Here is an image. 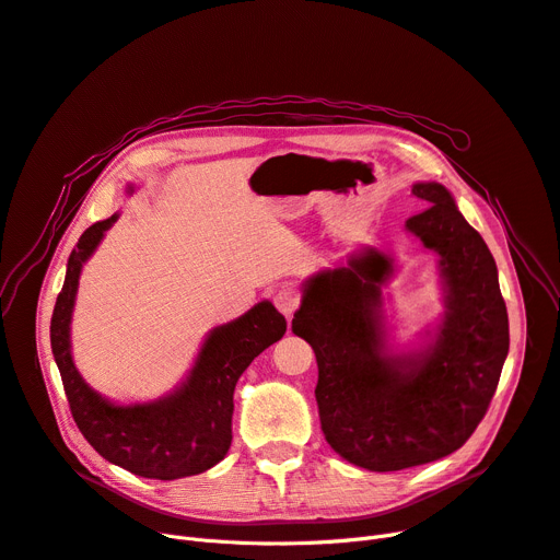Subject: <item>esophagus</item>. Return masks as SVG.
<instances>
[{"instance_id":"1","label":"esophagus","mask_w":560,"mask_h":560,"mask_svg":"<svg viewBox=\"0 0 560 560\" xmlns=\"http://www.w3.org/2000/svg\"><path fill=\"white\" fill-rule=\"evenodd\" d=\"M273 303L282 312V315L289 319L299 310V305H301V294L296 292L294 287H282V289H278V292L273 294Z\"/></svg>"}]
</instances>
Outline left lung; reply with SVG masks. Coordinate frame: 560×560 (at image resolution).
<instances>
[{
    "label": "left lung",
    "instance_id": "left-lung-1",
    "mask_svg": "<svg viewBox=\"0 0 560 560\" xmlns=\"http://www.w3.org/2000/svg\"><path fill=\"white\" fill-rule=\"evenodd\" d=\"M428 209L407 232L436 253L443 317L418 351L388 345L382 287L390 255L363 248L303 284L292 330L317 355L319 420L330 448L368 471L436 462L476 432L497 393L510 332L497 261L448 188L413 184Z\"/></svg>",
    "mask_w": 560,
    "mask_h": 560
}]
</instances>
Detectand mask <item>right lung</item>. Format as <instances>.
I'll return each mask as SVG.
<instances>
[{
  "label": "right lung",
  "mask_w": 560,
  "mask_h": 560,
  "mask_svg": "<svg viewBox=\"0 0 560 560\" xmlns=\"http://www.w3.org/2000/svg\"><path fill=\"white\" fill-rule=\"evenodd\" d=\"M136 188L128 186L126 192ZM119 213L89 228L66 264V280L55 303L50 345L78 430L92 448L126 471L176 480L209 471L232 445L234 388L255 358L278 342L287 322L271 301H261L238 319L215 326L199 349L186 382L165 397L115 405L78 372L71 353V319L84 261L94 255Z\"/></svg>",
  "instance_id": "1"
}]
</instances>
